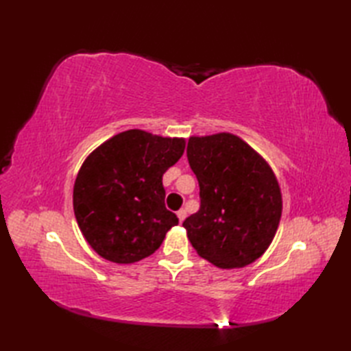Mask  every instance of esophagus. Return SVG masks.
I'll return each instance as SVG.
<instances>
[{"label": "esophagus", "mask_w": 351, "mask_h": 351, "mask_svg": "<svg viewBox=\"0 0 351 351\" xmlns=\"http://www.w3.org/2000/svg\"><path fill=\"white\" fill-rule=\"evenodd\" d=\"M176 215H178V219H180V223H182L184 219H185V215H187V213H185V210H180L176 213Z\"/></svg>", "instance_id": "obj_1"}]
</instances>
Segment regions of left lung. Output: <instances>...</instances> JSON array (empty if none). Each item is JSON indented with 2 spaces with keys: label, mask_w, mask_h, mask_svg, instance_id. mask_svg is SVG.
<instances>
[{
  "label": "left lung",
  "mask_w": 351,
  "mask_h": 351,
  "mask_svg": "<svg viewBox=\"0 0 351 351\" xmlns=\"http://www.w3.org/2000/svg\"><path fill=\"white\" fill-rule=\"evenodd\" d=\"M187 156L200 189V210L182 223L191 245L225 270L252 264L271 244L282 215L270 164L230 132L191 136Z\"/></svg>",
  "instance_id": "1"
}]
</instances>
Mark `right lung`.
<instances>
[{
	"label": "right lung",
	"instance_id": "add662e5",
	"mask_svg": "<svg viewBox=\"0 0 351 351\" xmlns=\"http://www.w3.org/2000/svg\"><path fill=\"white\" fill-rule=\"evenodd\" d=\"M185 138L128 130L88 154L73 184L81 234L104 259L132 264L160 247L178 217L164 205L162 175L181 158Z\"/></svg>",
	"mask_w": 351,
	"mask_h": 351
}]
</instances>
